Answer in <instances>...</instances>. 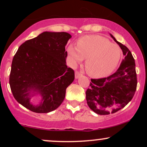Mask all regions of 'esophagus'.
I'll list each match as a JSON object with an SVG mask.
<instances>
[{
  "mask_svg": "<svg viewBox=\"0 0 147 147\" xmlns=\"http://www.w3.org/2000/svg\"><path fill=\"white\" fill-rule=\"evenodd\" d=\"M80 76H82V73L79 71H75V78L78 79Z\"/></svg>",
  "mask_w": 147,
  "mask_h": 147,
  "instance_id": "1",
  "label": "esophagus"
}]
</instances>
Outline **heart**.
<instances>
[{"instance_id":"obj_1","label":"heart","mask_w":147,"mask_h":147,"mask_svg":"<svg viewBox=\"0 0 147 147\" xmlns=\"http://www.w3.org/2000/svg\"><path fill=\"white\" fill-rule=\"evenodd\" d=\"M73 63L86 59L85 68L89 75L100 78L109 75L117 67L121 57L118 45L108 38L98 35L84 36L77 41V47L70 45L67 48Z\"/></svg>"}]
</instances>
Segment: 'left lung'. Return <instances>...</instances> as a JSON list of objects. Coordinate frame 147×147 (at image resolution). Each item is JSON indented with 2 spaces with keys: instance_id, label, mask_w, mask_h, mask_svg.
<instances>
[{
  "instance_id": "obj_1",
  "label": "left lung",
  "mask_w": 147,
  "mask_h": 147,
  "mask_svg": "<svg viewBox=\"0 0 147 147\" xmlns=\"http://www.w3.org/2000/svg\"><path fill=\"white\" fill-rule=\"evenodd\" d=\"M114 41L122 50L124 59L115 73L107 77L91 79L90 87L86 92L87 104L91 110L99 115L117 112L133 99L137 88L136 63L126 46Z\"/></svg>"
}]
</instances>
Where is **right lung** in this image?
<instances>
[{"instance_id": "add662e5", "label": "right lung", "mask_w": 147, "mask_h": 147, "mask_svg": "<svg viewBox=\"0 0 147 147\" xmlns=\"http://www.w3.org/2000/svg\"><path fill=\"white\" fill-rule=\"evenodd\" d=\"M70 38L64 32H44L20 45L11 63L9 85L15 99L26 109L46 113L63 102L75 79L74 70L65 64V45ZM32 92L42 96L38 106L29 103Z\"/></svg>"}]
</instances>
